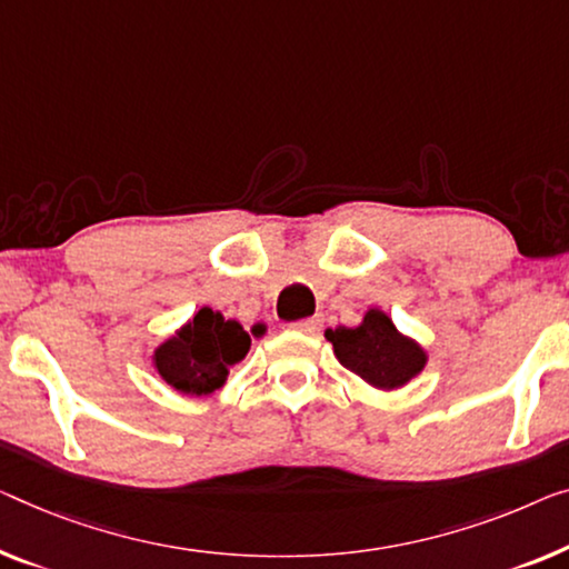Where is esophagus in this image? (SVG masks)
<instances>
[{
	"label": "esophagus",
	"mask_w": 569,
	"mask_h": 569,
	"mask_svg": "<svg viewBox=\"0 0 569 569\" xmlns=\"http://www.w3.org/2000/svg\"><path fill=\"white\" fill-rule=\"evenodd\" d=\"M321 325H325V319H321V317H311V319L296 321L293 329H296V332H301V335H317L319 329H321Z\"/></svg>",
	"instance_id": "esophagus-1"
}]
</instances>
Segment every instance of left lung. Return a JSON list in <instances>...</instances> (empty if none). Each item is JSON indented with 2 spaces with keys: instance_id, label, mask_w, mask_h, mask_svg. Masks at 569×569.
<instances>
[{
  "instance_id": "8db88e82",
  "label": "left lung",
  "mask_w": 569,
  "mask_h": 569,
  "mask_svg": "<svg viewBox=\"0 0 569 569\" xmlns=\"http://www.w3.org/2000/svg\"><path fill=\"white\" fill-rule=\"evenodd\" d=\"M337 360L376 391H398L427 368L429 352L403 335L383 309L370 307L358 327L327 329Z\"/></svg>"
}]
</instances>
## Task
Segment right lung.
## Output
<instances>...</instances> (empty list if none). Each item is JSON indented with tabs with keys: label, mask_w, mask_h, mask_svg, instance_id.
Wrapping results in <instances>:
<instances>
[{
	"label": "right lung",
	"mask_w": 569,
	"mask_h": 569,
	"mask_svg": "<svg viewBox=\"0 0 569 569\" xmlns=\"http://www.w3.org/2000/svg\"><path fill=\"white\" fill-rule=\"evenodd\" d=\"M266 332L262 321L244 332L237 319H224L222 311L201 307L152 350V370L176 393L211 396L224 388L230 368L250 352V337H262Z\"/></svg>",
	"instance_id": "1"
}]
</instances>
